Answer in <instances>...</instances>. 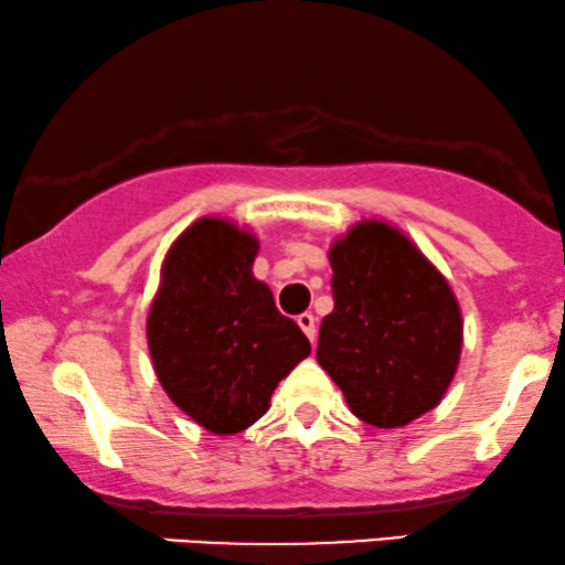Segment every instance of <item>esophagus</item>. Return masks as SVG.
Returning a JSON list of instances; mask_svg holds the SVG:
<instances>
[{"instance_id": "obj_1", "label": "esophagus", "mask_w": 565, "mask_h": 565, "mask_svg": "<svg viewBox=\"0 0 565 565\" xmlns=\"http://www.w3.org/2000/svg\"><path fill=\"white\" fill-rule=\"evenodd\" d=\"M297 323H300V329L305 331V337H308L310 342L316 344V334H318V329H316V316H312V312H302V316L297 318Z\"/></svg>"}]
</instances>
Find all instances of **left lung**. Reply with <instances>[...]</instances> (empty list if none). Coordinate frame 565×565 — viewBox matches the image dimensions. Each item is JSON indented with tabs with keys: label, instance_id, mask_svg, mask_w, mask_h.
<instances>
[{
	"label": "left lung",
	"instance_id": "obj_1",
	"mask_svg": "<svg viewBox=\"0 0 565 565\" xmlns=\"http://www.w3.org/2000/svg\"><path fill=\"white\" fill-rule=\"evenodd\" d=\"M334 310L318 363L350 411L399 429L439 405L458 371L463 318L447 278L397 226L360 221L329 249Z\"/></svg>",
	"mask_w": 565,
	"mask_h": 565
}]
</instances>
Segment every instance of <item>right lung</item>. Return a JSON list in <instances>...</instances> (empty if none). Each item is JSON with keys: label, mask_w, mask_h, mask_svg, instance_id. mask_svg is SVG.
Wrapping results in <instances>:
<instances>
[{"label": "right lung", "mask_w": 565, "mask_h": 565, "mask_svg": "<svg viewBox=\"0 0 565 565\" xmlns=\"http://www.w3.org/2000/svg\"><path fill=\"white\" fill-rule=\"evenodd\" d=\"M260 242L205 215L171 244L147 316L154 373L173 405L210 434H239L265 416L270 394L310 342L276 310L253 263Z\"/></svg>", "instance_id": "obj_1"}]
</instances>
